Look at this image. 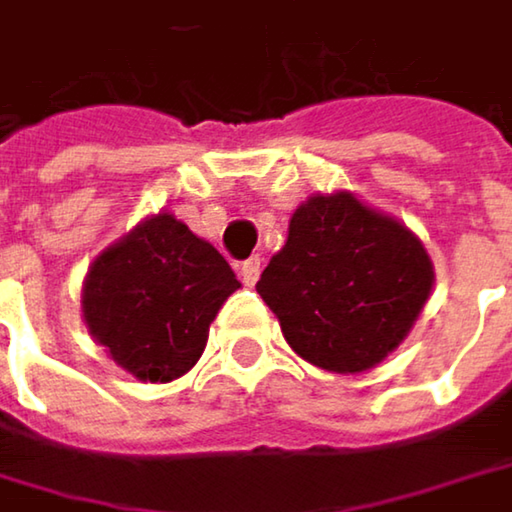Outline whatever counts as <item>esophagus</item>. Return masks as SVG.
<instances>
[{
    "mask_svg": "<svg viewBox=\"0 0 512 512\" xmlns=\"http://www.w3.org/2000/svg\"><path fill=\"white\" fill-rule=\"evenodd\" d=\"M260 269H263V260L260 257H249V260H243L240 263V278H243V284H255L257 278H260Z\"/></svg>",
    "mask_w": 512,
    "mask_h": 512,
    "instance_id": "obj_1",
    "label": "esophagus"
}]
</instances>
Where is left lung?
<instances>
[{
    "mask_svg": "<svg viewBox=\"0 0 512 512\" xmlns=\"http://www.w3.org/2000/svg\"><path fill=\"white\" fill-rule=\"evenodd\" d=\"M433 287L421 240L350 192L305 201L257 293L287 344L317 367L361 373L388 356Z\"/></svg>",
    "mask_w": 512,
    "mask_h": 512,
    "instance_id": "left-lung-1",
    "label": "left lung"
}]
</instances>
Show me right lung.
Listing matches in <instances>:
<instances>
[{
  "mask_svg": "<svg viewBox=\"0 0 512 512\" xmlns=\"http://www.w3.org/2000/svg\"><path fill=\"white\" fill-rule=\"evenodd\" d=\"M237 287L225 257L159 213L91 263L82 314L124 370L168 382L201 358L213 317Z\"/></svg>",
  "mask_w": 512,
  "mask_h": 512,
  "instance_id": "1",
  "label": "right lung"
}]
</instances>
